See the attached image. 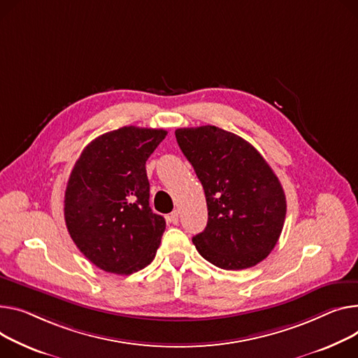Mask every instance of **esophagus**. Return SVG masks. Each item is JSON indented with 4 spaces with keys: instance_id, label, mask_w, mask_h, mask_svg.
I'll return each instance as SVG.
<instances>
[{
    "instance_id": "1",
    "label": "esophagus",
    "mask_w": 358,
    "mask_h": 358,
    "mask_svg": "<svg viewBox=\"0 0 358 358\" xmlns=\"http://www.w3.org/2000/svg\"><path fill=\"white\" fill-rule=\"evenodd\" d=\"M166 220H169L173 224H178V211L174 210L173 213H170L169 216H166Z\"/></svg>"
}]
</instances>
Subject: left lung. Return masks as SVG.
Wrapping results in <instances>:
<instances>
[{
  "label": "left lung",
  "instance_id": "obj_1",
  "mask_svg": "<svg viewBox=\"0 0 358 358\" xmlns=\"http://www.w3.org/2000/svg\"><path fill=\"white\" fill-rule=\"evenodd\" d=\"M204 188L208 220L193 237L199 253L226 271L252 268L275 248L287 216L283 188L243 138L206 125L176 131Z\"/></svg>",
  "mask_w": 358,
  "mask_h": 358
}]
</instances>
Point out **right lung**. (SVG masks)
<instances>
[{"label":"right lung","mask_w":358,"mask_h":358,"mask_svg":"<svg viewBox=\"0 0 358 358\" xmlns=\"http://www.w3.org/2000/svg\"><path fill=\"white\" fill-rule=\"evenodd\" d=\"M166 131L124 127L83 150L64 193V220L78 249L99 269L131 275L155 257L165 220L150 207L145 162Z\"/></svg>","instance_id":"right-lung-1"}]
</instances>
